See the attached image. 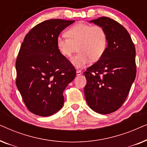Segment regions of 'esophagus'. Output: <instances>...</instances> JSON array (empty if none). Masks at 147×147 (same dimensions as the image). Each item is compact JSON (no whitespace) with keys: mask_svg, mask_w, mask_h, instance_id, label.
I'll list each match as a JSON object with an SVG mask.
<instances>
[{"mask_svg":"<svg viewBox=\"0 0 147 147\" xmlns=\"http://www.w3.org/2000/svg\"><path fill=\"white\" fill-rule=\"evenodd\" d=\"M76 74H77V76H80L81 74H82V72L80 70H77L76 71Z\"/></svg>","mask_w":147,"mask_h":147,"instance_id":"obj_1","label":"esophagus"}]
</instances>
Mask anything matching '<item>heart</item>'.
I'll list each match as a JSON object with an SVG mask.
<instances>
[{"instance_id":"b5f03b06","label":"heart","mask_w":147,"mask_h":147,"mask_svg":"<svg viewBox=\"0 0 147 147\" xmlns=\"http://www.w3.org/2000/svg\"><path fill=\"white\" fill-rule=\"evenodd\" d=\"M66 35L67 37H57V48L65 57H70L79 50V53L71 59L76 67H84L90 60L98 61L107 49V33L100 25L78 24L68 29Z\"/></svg>"}]
</instances>
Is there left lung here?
I'll return each mask as SVG.
<instances>
[{"mask_svg": "<svg viewBox=\"0 0 147 147\" xmlns=\"http://www.w3.org/2000/svg\"><path fill=\"white\" fill-rule=\"evenodd\" d=\"M105 29L108 46L102 58L84 73L89 107L99 114L112 113L121 107L136 78V50L125 28L109 17L90 21Z\"/></svg>", "mask_w": 147, "mask_h": 147, "instance_id": "8db88e82", "label": "left lung"}]
</instances>
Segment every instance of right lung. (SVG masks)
<instances>
[{"instance_id":"right-lung-1","label":"right lung","mask_w":147,"mask_h":147,"mask_svg":"<svg viewBox=\"0 0 147 147\" xmlns=\"http://www.w3.org/2000/svg\"><path fill=\"white\" fill-rule=\"evenodd\" d=\"M75 21L51 19L34 27L21 44L16 61V84L30 112L49 116L63 107V92L76 70L60 53L57 39Z\"/></svg>"}]
</instances>
